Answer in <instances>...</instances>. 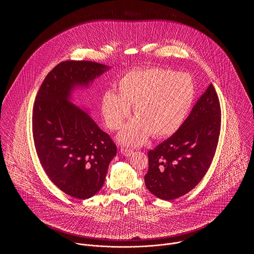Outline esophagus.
<instances>
[{
  "label": "esophagus",
  "mask_w": 254,
  "mask_h": 254,
  "mask_svg": "<svg viewBox=\"0 0 254 254\" xmlns=\"http://www.w3.org/2000/svg\"><path fill=\"white\" fill-rule=\"evenodd\" d=\"M121 152L123 155L129 157V156H131L133 153H134V150L130 149V148H122Z\"/></svg>",
  "instance_id": "obj_1"
}]
</instances>
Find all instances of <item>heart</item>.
<instances>
[{
  "mask_svg": "<svg viewBox=\"0 0 254 254\" xmlns=\"http://www.w3.org/2000/svg\"><path fill=\"white\" fill-rule=\"evenodd\" d=\"M119 94L109 90L101 102L105 122L117 129L130 115L137 116L122 130L123 144H144L148 135L165 137L175 132L189 115L195 99L192 78L164 68H145L126 73L118 82Z\"/></svg>",
  "mask_w": 254,
  "mask_h": 254,
  "instance_id": "b5f03b06",
  "label": "heart"
}]
</instances>
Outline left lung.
<instances>
[{
  "label": "left lung",
  "instance_id": "8db88e82",
  "mask_svg": "<svg viewBox=\"0 0 254 254\" xmlns=\"http://www.w3.org/2000/svg\"><path fill=\"white\" fill-rule=\"evenodd\" d=\"M220 129V102L210 84L178 130L148 151L147 190L169 201L190 191L211 165Z\"/></svg>",
  "mask_w": 254,
  "mask_h": 254
}]
</instances>
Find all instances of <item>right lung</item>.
Segmentation results:
<instances>
[{"label": "right lung", "instance_id": "right-lung-1", "mask_svg": "<svg viewBox=\"0 0 254 254\" xmlns=\"http://www.w3.org/2000/svg\"><path fill=\"white\" fill-rule=\"evenodd\" d=\"M109 66L64 61L47 75L32 111V133L40 163L63 192L77 199L102 189L117 146L84 110L69 102L77 86H87Z\"/></svg>", "mask_w": 254, "mask_h": 254}]
</instances>
